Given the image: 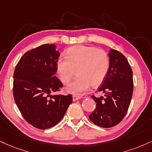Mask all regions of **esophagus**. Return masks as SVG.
Here are the masks:
<instances>
[{
  "label": "esophagus",
  "mask_w": 152,
  "mask_h": 152,
  "mask_svg": "<svg viewBox=\"0 0 152 152\" xmlns=\"http://www.w3.org/2000/svg\"><path fill=\"white\" fill-rule=\"evenodd\" d=\"M81 96H73V101H76V100L81 99Z\"/></svg>",
  "instance_id": "1"
}]
</instances>
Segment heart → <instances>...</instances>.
Listing matches in <instances>:
<instances>
[{"instance_id":"obj_1","label":"heart","mask_w":152,"mask_h":152,"mask_svg":"<svg viewBox=\"0 0 152 152\" xmlns=\"http://www.w3.org/2000/svg\"><path fill=\"white\" fill-rule=\"evenodd\" d=\"M66 57L56 61V71L63 83H68L74 76L78 77L69 83L66 91L74 95H81L93 86L100 85L109 70L110 60L105 52L96 47L75 46L66 52Z\"/></svg>"}]
</instances>
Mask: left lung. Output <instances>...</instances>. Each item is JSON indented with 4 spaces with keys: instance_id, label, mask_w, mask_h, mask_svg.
<instances>
[{
    "instance_id": "obj_1",
    "label": "left lung",
    "mask_w": 152,
    "mask_h": 152,
    "mask_svg": "<svg viewBox=\"0 0 152 152\" xmlns=\"http://www.w3.org/2000/svg\"><path fill=\"white\" fill-rule=\"evenodd\" d=\"M108 56V72L98 89L105 98L92 96L96 107L89 115L93 123L105 128L114 127L124 118L133 93V74L127 58L115 49L110 50Z\"/></svg>"
}]
</instances>
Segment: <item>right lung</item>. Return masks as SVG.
Listing matches in <instances>:
<instances>
[{
    "instance_id": "obj_1",
    "label": "right lung",
    "mask_w": 152,
    "mask_h": 152,
    "mask_svg": "<svg viewBox=\"0 0 152 152\" xmlns=\"http://www.w3.org/2000/svg\"><path fill=\"white\" fill-rule=\"evenodd\" d=\"M52 44L25 53L13 74V96L20 112L33 127L46 129L61 120L72 103V96L52 95L62 87L54 76L60 53Z\"/></svg>"
}]
</instances>
